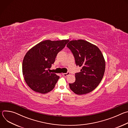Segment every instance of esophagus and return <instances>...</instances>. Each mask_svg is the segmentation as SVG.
<instances>
[{
    "instance_id": "obj_1",
    "label": "esophagus",
    "mask_w": 128,
    "mask_h": 128,
    "mask_svg": "<svg viewBox=\"0 0 128 128\" xmlns=\"http://www.w3.org/2000/svg\"><path fill=\"white\" fill-rule=\"evenodd\" d=\"M70 74V72H67V73H64V74H63L62 75L64 76H69Z\"/></svg>"
}]
</instances>
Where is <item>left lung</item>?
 <instances>
[{"mask_svg": "<svg viewBox=\"0 0 128 128\" xmlns=\"http://www.w3.org/2000/svg\"><path fill=\"white\" fill-rule=\"evenodd\" d=\"M67 47L74 55L76 65L82 67L80 72L75 74V82L69 84L70 89L79 95L92 92L104 74L105 62L102 53L97 46L82 40H71Z\"/></svg>", "mask_w": 128, "mask_h": 128, "instance_id": "left-lung-1", "label": "left lung"}]
</instances>
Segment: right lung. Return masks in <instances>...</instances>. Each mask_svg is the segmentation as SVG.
<instances>
[{
	"instance_id": "1",
	"label": "right lung",
	"mask_w": 128,
	"mask_h": 128,
	"mask_svg": "<svg viewBox=\"0 0 128 128\" xmlns=\"http://www.w3.org/2000/svg\"><path fill=\"white\" fill-rule=\"evenodd\" d=\"M68 42V40H46L26 53L22 64L23 74L26 82L32 90L46 94L54 88L60 77L48 70L55 61L58 53Z\"/></svg>"
}]
</instances>
